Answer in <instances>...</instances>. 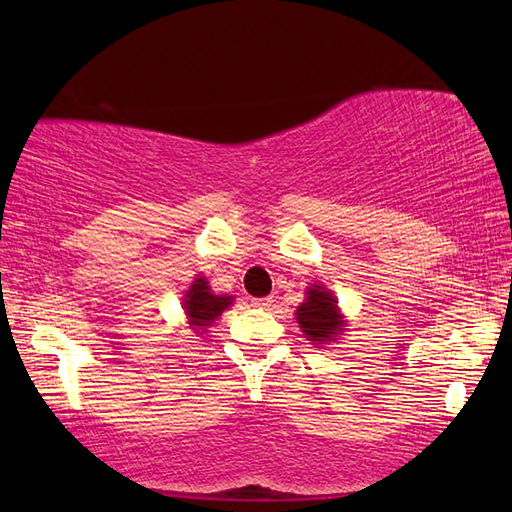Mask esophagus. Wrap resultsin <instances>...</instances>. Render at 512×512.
Listing matches in <instances>:
<instances>
[{
    "mask_svg": "<svg viewBox=\"0 0 512 512\" xmlns=\"http://www.w3.org/2000/svg\"><path fill=\"white\" fill-rule=\"evenodd\" d=\"M252 305L254 307H260V309H269L273 305V299L271 297H260V299H252Z\"/></svg>",
    "mask_w": 512,
    "mask_h": 512,
    "instance_id": "34e87169",
    "label": "esophagus"
}]
</instances>
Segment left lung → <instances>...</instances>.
<instances>
[{"label":"left lung","mask_w":512,"mask_h":512,"mask_svg":"<svg viewBox=\"0 0 512 512\" xmlns=\"http://www.w3.org/2000/svg\"><path fill=\"white\" fill-rule=\"evenodd\" d=\"M297 322L309 342L316 344H327L344 327V320L337 312L335 297L320 286L307 290V301L297 309Z\"/></svg>","instance_id":"obj_1"}]
</instances>
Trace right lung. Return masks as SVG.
Listing matches in <instances>:
<instances>
[{
	"instance_id": "add662e5",
	"label": "right lung",
	"mask_w": 512,
	"mask_h": 512,
	"mask_svg": "<svg viewBox=\"0 0 512 512\" xmlns=\"http://www.w3.org/2000/svg\"><path fill=\"white\" fill-rule=\"evenodd\" d=\"M230 301V297H218V294L209 292V284L203 277H198L185 294V312L192 320V327L203 329L224 312Z\"/></svg>"
}]
</instances>
